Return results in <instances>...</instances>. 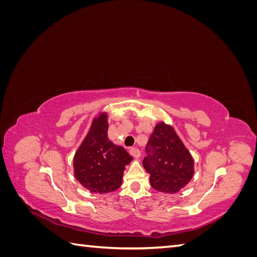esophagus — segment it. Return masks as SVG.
<instances>
[{"instance_id": "obj_1", "label": "esophagus", "mask_w": 257, "mask_h": 257, "mask_svg": "<svg viewBox=\"0 0 257 257\" xmlns=\"http://www.w3.org/2000/svg\"><path fill=\"white\" fill-rule=\"evenodd\" d=\"M130 153H131L132 157L135 158V159H138L139 157H141V151H139L138 148H131Z\"/></svg>"}]
</instances>
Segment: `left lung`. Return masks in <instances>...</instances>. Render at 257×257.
Segmentation results:
<instances>
[{"label":"left lung","instance_id":"left-lung-1","mask_svg":"<svg viewBox=\"0 0 257 257\" xmlns=\"http://www.w3.org/2000/svg\"><path fill=\"white\" fill-rule=\"evenodd\" d=\"M146 152L143 165L150 174L154 190L175 194L191 181L194 161L173 126L164 122L158 123L147 144Z\"/></svg>","mask_w":257,"mask_h":257}]
</instances>
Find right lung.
I'll return each mask as SVG.
<instances>
[{"mask_svg":"<svg viewBox=\"0 0 257 257\" xmlns=\"http://www.w3.org/2000/svg\"><path fill=\"white\" fill-rule=\"evenodd\" d=\"M107 113L93 119L91 127L74 157V175L92 193L106 194L119 189L125 165L133 158L107 136Z\"/></svg>","mask_w":257,"mask_h":257,"instance_id":"obj_1","label":"right lung"}]
</instances>
